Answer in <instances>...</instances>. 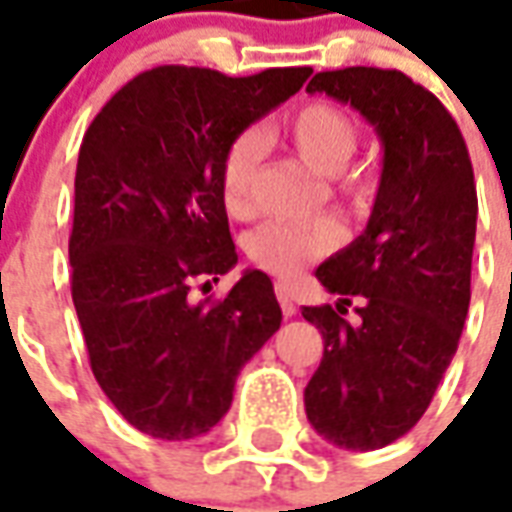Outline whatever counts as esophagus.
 <instances>
[{"label":"esophagus","instance_id":"34e87169","mask_svg":"<svg viewBox=\"0 0 512 512\" xmlns=\"http://www.w3.org/2000/svg\"><path fill=\"white\" fill-rule=\"evenodd\" d=\"M275 297H278V303H281L284 317H292V314H295V303H292V295H289L286 284H275Z\"/></svg>","mask_w":512,"mask_h":512}]
</instances>
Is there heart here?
Here are the masks:
<instances>
[{
  "label": "heart",
  "instance_id": "heart-1",
  "mask_svg": "<svg viewBox=\"0 0 512 512\" xmlns=\"http://www.w3.org/2000/svg\"><path fill=\"white\" fill-rule=\"evenodd\" d=\"M281 137L308 168L333 173L336 190L355 206L372 204L378 181L364 168H344L358 148V126L353 115L328 99H311L292 110L281 123ZM259 134L239 132L220 157V195L228 215L248 217L256 209V170H259ZM339 228L331 220L295 223L270 220L245 242L250 262L275 278H295L308 264L328 256L339 245Z\"/></svg>",
  "mask_w": 512,
  "mask_h": 512
}]
</instances>
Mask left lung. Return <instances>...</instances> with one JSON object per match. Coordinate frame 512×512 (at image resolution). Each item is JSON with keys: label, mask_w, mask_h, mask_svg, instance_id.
Wrapping results in <instances>:
<instances>
[{"label": "left lung", "mask_w": 512, "mask_h": 512, "mask_svg": "<svg viewBox=\"0 0 512 512\" xmlns=\"http://www.w3.org/2000/svg\"><path fill=\"white\" fill-rule=\"evenodd\" d=\"M308 93L344 101L383 143L361 237L317 267L336 306H303L325 353L306 386L311 427L333 447L380 449L422 419L458 350L471 300L477 187L447 107L394 68L320 71ZM359 303L355 326L343 320Z\"/></svg>", "instance_id": "left-lung-1"}]
</instances>
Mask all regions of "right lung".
<instances>
[{
    "label": "right lung",
    "instance_id": "add662e5",
    "mask_svg": "<svg viewBox=\"0 0 512 512\" xmlns=\"http://www.w3.org/2000/svg\"><path fill=\"white\" fill-rule=\"evenodd\" d=\"M308 74L159 65L126 82L82 137L71 297L101 391L146 436L209 433L231 408L239 369L281 325L262 270L220 300L195 303L190 289L237 264L217 181L223 151Z\"/></svg>",
    "mask_w": 512,
    "mask_h": 512
}]
</instances>
